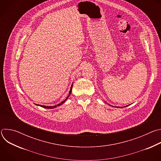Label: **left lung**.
<instances>
[{
  "instance_id": "1",
  "label": "left lung",
  "mask_w": 161,
  "mask_h": 161,
  "mask_svg": "<svg viewBox=\"0 0 161 161\" xmlns=\"http://www.w3.org/2000/svg\"><path fill=\"white\" fill-rule=\"evenodd\" d=\"M109 106H113V107H115V108H123V107H119V106H111V105H110V104H109ZM129 105H127V106H124V107H126V106H128Z\"/></svg>"
}]
</instances>
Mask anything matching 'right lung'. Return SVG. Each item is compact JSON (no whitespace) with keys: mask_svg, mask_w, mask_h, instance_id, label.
I'll use <instances>...</instances> for the list:
<instances>
[{"mask_svg":"<svg viewBox=\"0 0 161 161\" xmlns=\"http://www.w3.org/2000/svg\"><path fill=\"white\" fill-rule=\"evenodd\" d=\"M73 86V84H72V85H71V88H70V90H69V95L67 96V97H66V99H65L64 101H62L61 103H60L59 104H57V105H55V106H43V105H39V104H36V105L39 106H41V107H42V108H47V109H53V108H57V106H59L62 105L63 103H64L67 101V99L69 98V97L70 96V95H71V92H72Z\"/></svg>","mask_w":161,"mask_h":161,"instance_id":"add662e5","label":"right lung"}]
</instances>
